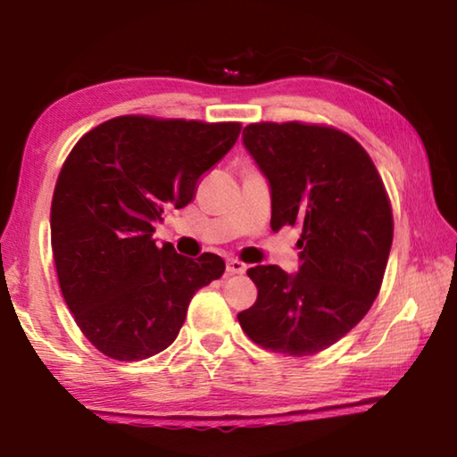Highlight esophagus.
Instances as JSON below:
<instances>
[{
	"label": "esophagus",
	"instance_id": "1",
	"mask_svg": "<svg viewBox=\"0 0 457 457\" xmlns=\"http://www.w3.org/2000/svg\"><path fill=\"white\" fill-rule=\"evenodd\" d=\"M226 272H228V276H242V274H245V266L237 260H228Z\"/></svg>",
	"mask_w": 457,
	"mask_h": 457
}]
</instances>
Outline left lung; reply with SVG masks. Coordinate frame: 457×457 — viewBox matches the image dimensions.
<instances>
[{
  "label": "left lung",
  "mask_w": 457,
  "mask_h": 457,
  "mask_svg": "<svg viewBox=\"0 0 457 457\" xmlns=\"http://www.w3.org/2000/svg\"><path fill=\"white\" fill-rule=\"evenodd\" d=\"M244 146L268 179L272 229L303 228L296 274L256 266V304L237 314L264 349L306 357L362 320L381 288L393 242L389 199L353 137L300 122L244 129Z\"/></svg>",
  "instance_id": "obj_1"
}]
</instances>
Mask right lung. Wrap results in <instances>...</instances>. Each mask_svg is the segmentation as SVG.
<instances>
[{
    "label": "right lung",
    "mask_w": 457,
    "mask_h": 457,
    "mask_svg": "<svg viewBox=\"0 0 457 457\" xmlns=\"http://www.w3.org/2000/svg\"><path fill=\"white\" fill-rule=\"evenodd\" d=\"M239 122L119 117L84 135L52 197L50 236L62 296L92 345L117 361L165 351L199 288L226 262L197 260L153 239L169 207L193 199L199 177L237 141Z\"/></svg>",
    "instance_id": "right-lung-1"
}]
</instances>
